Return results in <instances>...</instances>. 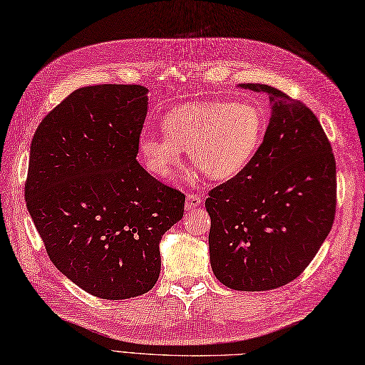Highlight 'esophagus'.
Returning <instances> with one entry per match:
<instances>
[{
  "label": "esophagus",
  "instance_id": "obj_1",
  "mask_svg": "<svg viewBox=\"0 0 365 365\" xmlns=\"http://www.w3.org/2000/svg\"><path fill=\"white\" fill-rule=\"evenodd\" d=\"M201 204V197L197 193H187L185 195V207L187 209H195Z\"/></svg>",
  "mask_w": 365,
  "mask_h": 365
}]
</instances>
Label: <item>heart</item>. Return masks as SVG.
Masks as SVG:
<instances>
[{
	"mask_svg": "<svg viewBox=\"0 0 365 365\" xmlns=\"http://www.w3.org/2000/svg\"><path fill=\"white\" fill-rule=\"evenodd\" d=\"M266 119L250 101L192 102L165 115V135L142 133L139 150L150 170L170 178L189 150L192 163L213 180H229L251 163L263 138Z\"/></svg>",
	"mask_w": 365,
	"mask_h": 365,
	"instance_id": "obj_1",
	"label": "heart"
}]
</instances>
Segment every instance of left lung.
<instances>
[{"instance_id": "8db88e82", "label": "left lung", "mask_w": 365, "mask_h": 365, "mask_svg": "<svg viewBox=\"0 0 365 365\" xmlns=\"http://www.w3.org/2000/svg\"><path fill=\"white\" fill-rule=\"evenodd\" d=\"M269 101L262 145L242 172L209 192V254L230 289L268 291L304 272L330 234L336 161L314 113L277 88L240 85Z\"/></svg>"}]
</instances>
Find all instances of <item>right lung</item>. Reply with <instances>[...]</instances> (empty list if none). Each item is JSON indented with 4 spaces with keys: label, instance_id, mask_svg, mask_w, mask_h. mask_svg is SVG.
<instances>
[{
    "label": "right lung",
    "instance_id": "add662e5",
    "mask_svg": "<svg viewBox=\"0 0 365 365\" xmlns=\"http://www.w3.org/2000/svg\"><path fill=\"white\" fill-rule=\"evenodd\" d=\"M140 85L78 88L35 131L24 198L56 268L90 294H145L159 243L185 197L138 161L148 105Z\"/></svg>",
    "mask_w": 365,
    "mask_h": 365
}]
</instances>
